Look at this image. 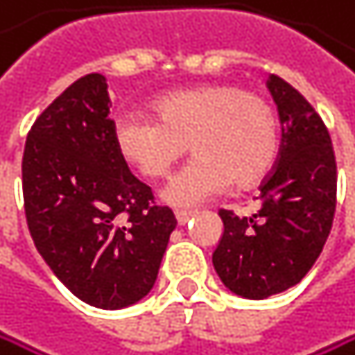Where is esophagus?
I'll use <instances>...</instances> for the list:
<instances>
[{"instance_id": "obj_1", "label": "esophagus", "mask_w": 355, "mask_h": 355, "mask_svg": "<svg viewBox=\"0 0 355 355\" xmlns=\"http://www.w3.org/2000/svg\"><path fill=\"white\" fill-rule=\"evenodd\" d=\"M194 216V211H186V209H180V211H175V218H178V224L180 226H184L190 218Z\"/></svg>"}]
</instances>
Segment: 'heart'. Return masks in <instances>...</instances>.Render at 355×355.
<instances>
[{
  "label": "heart",
  "instance_id": "obj_1",
  "mask_svg": "<svg viewBox=\"0 0 355 355\" xmlns=\"http://www.w3.org/2000/svg\"><path fill=\"white\" fill-rule=\"evenodd\" d=\"M154 118L120 116L114 122L118 156L148 180L165 178L190 150L197 154L169 182L163 199L197 207L230 184L252 188L267 178L279 152V120L260 93L233 82H211L158 95Z\"/></svg>",
  "mask_w": 355,
  "mask_h": 355
}]
</instances>
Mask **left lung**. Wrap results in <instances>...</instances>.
<instances>
[{
    "instance_id": "8db88e82",
    "label": "left lung",
    "mask_w": 355,
    "mask_h": 355,
    "mask_svg": "<svg viewBox=\"0 0 355 355\" xmlns=\"http://www.w3.org/2000/svg\"><path fill=\"white\" fill-rule=\"evenodd\" d=\"M267 84L282 120L277 161L258 186L256 214L218 211L224 233L211 258L222 284L254 300L279 294L309 273L336 207V161L324 120L279 76Z\"/></svg>"
}]
</instances>
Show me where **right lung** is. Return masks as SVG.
Wrapping results in <instances>:
<instances>
[{"instance_id": "1", "label": "right lung", "mask_w": 355, "mask_h": 355, "mask_svg": "<svg viewBox=\"0 0 355 355\" xmlns=\"http://www.w3.org/2000/svg\"><path fill=\"white\" fill-rule=\"evenodd\" d=\"M110 105L105 78L88 73L37 116L23 199L52 273L84 303L122 309L152 290L178 220L118 156Z\"/></svg>"}]
</instances>
